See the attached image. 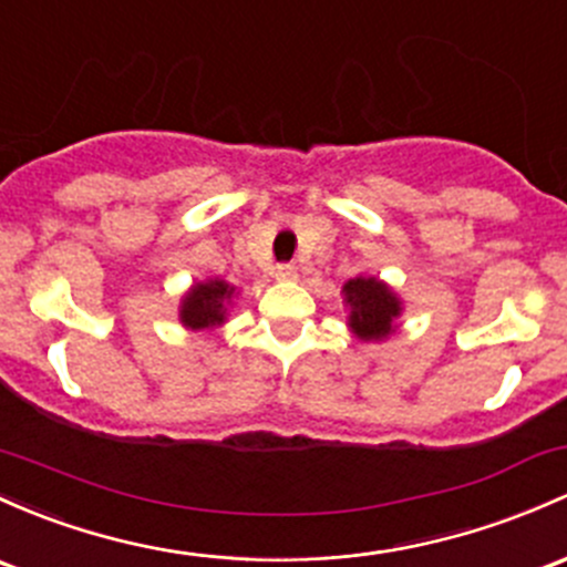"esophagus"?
Instances as JSON below:
<instances>
[{
	"label": "esophagus",
	"instance_id": "34e87169",
	"mask_svg": "<svg viewBox=\"0 0 567 567\" xmlns=\"http://www.w3.org/2000/svg\"><path fill=\"white\" fill-rule=\"evenodd\" d=\"M276 278L278 281H297V267L295 265H278Z\"/></svg>",
	"mask_w": 567,
	"mask_h": 567
}]
</instances>
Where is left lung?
I'll list each match as a JSON object with an SVG mask.
<instances>
[{"instance_id": "8db88e82", "label": "left lung", "mask_w": 567, "mask_h": 567, "mask_svg": "<svg viewBox=\"0 0 567 567\" xmlns=\"http://www.w3.org/2000/svg\"><path fill=\"white\" fill-rule=\"evenodd\" d=\"M349 306V327L359 340H383L394 332V321L403 313V302L386 284L373 276H357L343 286Z\"/></svg>"}]
</instances>
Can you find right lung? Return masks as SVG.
Listing matches in <instances>:
<instances>
[{"instance_id": "right-lung-1", "label": "right lung", "mask_w": 567, "mask_h": 567, "mask_svg": "<svg viewBox=\"0 0 567 567\" xmlns=\"http://www.w3.org/2000/svg\"><path fill=\"white\" fill-rule=\"evenodd\" d=\"M235 295V286L221 278L194 284L181 300V324L188 330H216L227 321V306Z\"/></svg>"}]
</instances>
